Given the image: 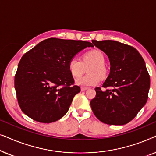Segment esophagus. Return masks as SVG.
<instances>
[{
    "label": "esophagus",
    "instance_id": "esophagus-1",
    "mask_svg": "<svg viewBox=\"0 0 156 156\" xmlns=\"http://www.w3.org/2000/svg\"><path fill=\"white\" fill-rule=\"evenodd\" d=\"M87 89H88V88H87V87H81V91H86Z\"/></svg>",
    "mask_w": 156,
    "mask_h": 156
}]
</instances>
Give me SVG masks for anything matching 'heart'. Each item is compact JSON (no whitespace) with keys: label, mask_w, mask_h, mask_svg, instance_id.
<instances>
[{"label":"heart","mask_w":156,"mask_h":156,"mask_svg":"<svg viewBox=\"0 0 156 156\" xmlns=\"http://www.w3.org/2000/svg\"><path fill=\"white\" fill-rule=\"evenodd\" d=\"M91 63L88 69V75L76 79V84L81 87H91L99 84L101 81L100 76L106 74V68L104 67V57L101 52L98 50H91L85 53L81 61L76 57L70 59L68 68L73 76H79L83 73L84 66Z\"/></svg>","instance_id":"obj_1"}]
</instances>
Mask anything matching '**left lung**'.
<instances>
[{
  "mask_svg": "<svg viewBox=\"0 0 156 156\" xmlns=\"http://www.w3.org/2000/svg\"><path fill=\"white\" fill-rule=\"evenodd\" d=\"M107 55L110 73L102 87L95 88L90 102L96 117L109 125L130 122L148 99L150 76L141 55L133 47L114 40H92Z\"/></svg>",
  "mask_w": 156,
  "mask_h": 156,
  "instance_id": "1",
  "label": "left lung"
}]
</instances>
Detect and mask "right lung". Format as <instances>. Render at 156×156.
<instances>
[{
  "instance_id": "obj_1",
  "label": "right lung",
  "mask_w": 156,
  "mask_h": 156,
  "mask_svg": "<svg viewBox=\"0 0 156 156\" xmlns=\"http://www.w3.org/2000/svg\"><path fill=\"white\" fill-rule=\"evenodd\" d=\"M92 43L82 40L48 38L25 53L15 76L19 106L25 114L40 123L55 122L67 112L80 91L74 85L68 64Z\"/></svg>"
}]
</instances>
